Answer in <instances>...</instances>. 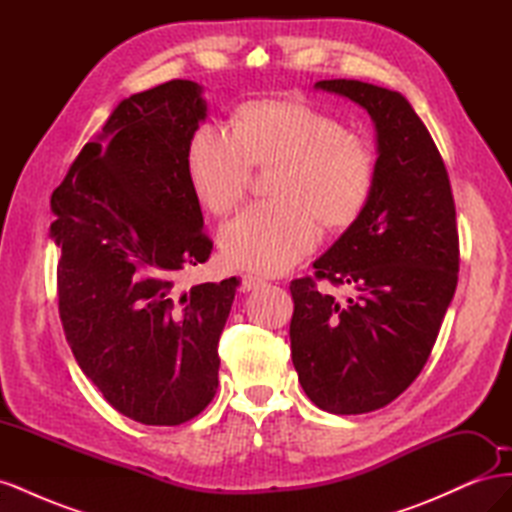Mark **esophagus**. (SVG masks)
Here are the masks:
<instances>
[{
  "mask_svg": "<svg viewBox=\"0 0 512 512\" xmlns=\"http://www.w3.org/2000/svg\"><path fill=\"white\" fill-rule=\"evenodd\" d=\"M262 284H265V280H262V277H258V275L245 273V275L241 277V290H243V292H250V290H254V288H258V286H262Z\"/></svg>",
  "mask_w": 512,
  "mask_h": 512,
  "instance_id": "1",
  "label": "esophagus"
}]
</instances>
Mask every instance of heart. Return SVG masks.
<instances>
[{
	"mask_svg": "<svg viewBox=\"0 0 512 512\" xmlns=\"http://www.w3.org/2000/svg\"><path fill=\"white\" fill-rule=\"evenodd\" d=\"M254 166H275L273 200L243 209L222 228L220 245L232 265L260 273L286 271L312 252L318 222L329 230L350 226L376 183V156L365 138L301 102H247L232 130L203 123L190 136V188L213 215L241 203Z\"/></svg>",
	"mask_w": 512,
	"mask_h": 512,
	"instance_id": "obj_1",
	"label": "heart"
}]
</instances>
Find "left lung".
<instances>
[{
  "label": "left lung",
  "instance_id": "8db88e82",
  "mask_svg": "<svg viewBox=\"0 0 512 512\" xmlns=\"http://www.w3.org/2000/svg\"><path fill=\"white\" fill-rule=\"evenodd\" d=\"M316 87L365 108L380 156L363 213L314 262V275L290 282V350L320 410L365 414L404 393L436 344L457 288L455 200L440 151L404 96L346 79ZM318 281L351 294L335 298Z\"/></svg>",
  "mask_w": 512,
  "mask_h": 512
}]
</instances>
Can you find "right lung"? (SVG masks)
I'll return each mask as SVG.
<instances>
[{"instance_id": "right-lung-1", "label": "right lung", "mask_w": 512, "mask_h": 512, "mask_svg": "<svg viewBox=\"0 0 512 512\" xmlns=\"http://www.w3.org/2000/svg\"><path fill=\"white\" fill-rule=\"evenodd\" d=\"M205 115L185 79L126 98L51 196L61 327L108 404L143 425L192 421L220 384L237 277L175 286L213 247L185 168Z\"/></svg>"}]
</instances>
